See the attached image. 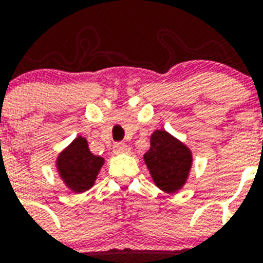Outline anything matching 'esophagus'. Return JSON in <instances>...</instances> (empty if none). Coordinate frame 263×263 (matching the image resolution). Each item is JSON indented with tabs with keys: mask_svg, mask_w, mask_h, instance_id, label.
Masks as SVG:
<instances>
[{
	"mask_svg": "<svg viewBox=\"0 0 263 263\" xmlns=\"http://www.w3.org/2000/svg\"><path fill=\"white\" fill-rule=\"evenodd\" d=\"M113 150H115L116 154H125V153H129V146L127 143H123V142H117L113 146Z\"/></svg>",
	"mask_w": 263,
	"mask_h": 263,
	"instance_id": "obj_1",
	"label": "esophagus"
}]
</instances>
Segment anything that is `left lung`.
Returning <instances> with one entry per match:
<instances>
[{"label": "left lung", "instance_id": "left-lung-1", "mask_svg": "<svg viewBox=\"0 0 263 263\" xmlns=\"http://www.w3.org/2000/svg\"><path fill=\"white\" fill-rule=\"evenodd\" d=\"M144 162L158 188L176 192L183 187L192 165L190 148L166 131L158 129L152 135L150 150L144 154Z\"/></svg>", "mask_w": 263, "mask_h": 263}]
</instances>
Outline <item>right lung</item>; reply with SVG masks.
Listing matches in <instances>:
<instances>
[{
    "label": "right lung",
    "mask_w": 263,
    "mask_h": 263,
    "mask_svg": "<svg viewBox=\"0 0 263 263\" xmlns=\"http://www.w3.org/2000/svg\"><path fill=\"white\" fill-rule=\"evenodd\" d=\"M102 165V157L94 156L88 150L87 140L82 136L76 138L57 160L60 175L75 192H84L92 187Z\"/></svg>",
    "instance_id": "right-lung-1"
}]
</instances>
